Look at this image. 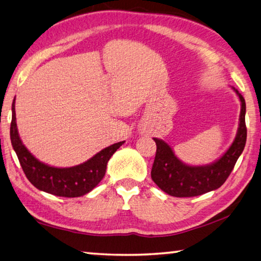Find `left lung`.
Masks as SVG:
<instances>
[{"mask_svg": "<svg viewBox=\"0 0 261 261\" xmlns=\"http://www.w3.org/2000/svg\"><path fill=\"white\" fill-rule=\"evenodd\" d=\"M235 92L242 102L240 127L231 146L216 162L201 167L187 166L175 156L173 149L165 141L154 138L156 153L151 177L162 191L178 198L194 197L219 189L226 182L246 143L245 100L240 92L237 90Z\"/></svg>", "mask_w": 261, "mask_h": 261, "instance_id": "1", "label": "left lung"}]
</instances>
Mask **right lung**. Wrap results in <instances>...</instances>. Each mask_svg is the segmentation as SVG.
Instances as JSON below:
<instances>
[{
    "label": "right lung",
    "instance_id": "obj_1",
    "mask_svg": "<svg viewBox=\"0 0 261 261\" xmlns=\"http://www.w3.org/2000/svg\"><path fill=\"white\" fill-rule=\"evenodd\" d=\"M10 139L24 174L30 182L41 191L67 198L81 197L92 191L103 178L109 159L124 143L120 141L114 144L76 167H49L37 160L21 143L17 131L15 100L12 102Z\"/></svg>",
    "mask_w": 261,
    "mask_h": 261
}]
</instances>
